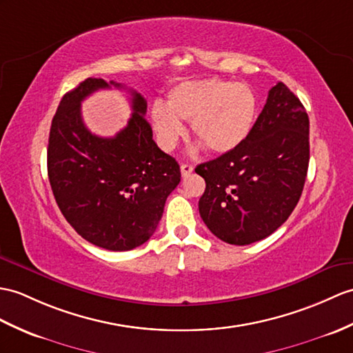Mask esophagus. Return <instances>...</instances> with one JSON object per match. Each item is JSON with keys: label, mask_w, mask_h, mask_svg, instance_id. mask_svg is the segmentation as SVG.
I'll return each instance as SVG.
<instances>
[{"label": "esophagus", "mask_w": 353, "mask_h": 353, "mask_svg": "<svg viewBox=\"0 0 353 353\" xmlns=\"http://www.w3.org/2000/svg\"><path fill=\"white\" fill-rule=\"evenodd\" d=\"M192 171H194V167L191 165V163H182V165H180V173H182L183 177L190 176Z\"/></svg>", "instance_id": "34e87169"}]
</instances>
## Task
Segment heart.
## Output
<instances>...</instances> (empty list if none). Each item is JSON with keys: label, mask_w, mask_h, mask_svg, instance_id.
<instances>
[{"label": "heart", "mask_w": 353, "mask_h": 353, "mask_svg": "<svg viewBox=\"0 0 353 353\" xmlns=\"http://www.w3.org/2000/svg\"><path fill=\"white\" fill-rule=\"evenodd\" d=\"M257 96L252 88L232 81L209 78L185 81L167 94V105L154 102L153 128L165 149L185 135L182 120L191 121L194 137L206 150L224 154L245 143L256 125Z\"/></svg>", "instance_id": "obj_1"}]
</instances>
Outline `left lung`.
<instances>
[{"instance_id":"left-lung-1","label":"left lung","mask_w":353,"mask_h":353,"mask_svg":"<svg viewBox=\"0 0 353 353\" xmlns=\"http://www.w3.org/2000/svg\"><path fill=\"white\" fill-rule=\"evenodd\" d=\"M308 132L298 97L283 83L270 88L245 143L195 168L206 182L199 210L212 233L227 243L250 245L288 221L307 179Z\"/></svg>"}]
</instances>
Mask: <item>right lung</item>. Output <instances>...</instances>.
<instances>
[{
	"label": "right lung",
	"mask_w": 353,
	"mask_h": 353,
	"mask_svg": "<svg viewBox=\"0 0 353 353\" xmlns=\"http://www.w3.org/2000/svg\"><path fill=\"white\" fill-rule=\"evenodd\" d=\"M121 88L87 78L63 96L48 144V177L65 221L90 243L129 251L150 239L167 196L180 182L176 159L153 141L147 102L130 90L132 117L116 137L90 132L81 102L99 88Z\"/></svg>",
	"instance_id": "1"
}]
</instances>
